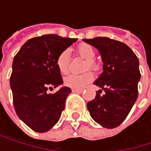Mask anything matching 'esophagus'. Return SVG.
<instances>
[{
    "label": "esophagus",
    "mask_w": 151,
    "mask_h": 151,
    "mask_svg": "<svg viewBox=\"0 0 151 151\" xmlns=\"http://www.w3.org/2000/svg\"><path fill=\"white\" fill-rule=\"evenodd\" d=\"M72 91H73V93H80L83 92L82 89H73Z\"/></svg>",
    "instance_id": "esophagus-1"
}]
</instances>
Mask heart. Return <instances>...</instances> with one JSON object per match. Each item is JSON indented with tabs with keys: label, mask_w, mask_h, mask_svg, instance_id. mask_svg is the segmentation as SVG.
Wrapping results in <instances>:
<instances>
[{
	"label": "heart",
	"mask_w": 151,
	"mask_h": 151,
	"mask_svg": "<svg viewBox=\"0 0 151 151\" xmlns=\"http://www.w3.org/2000/svg\"><path fill=\"white\" fill-rule=\"evenodd\" d=\"M78 54L86 60V70L89 68L96 70L98 69V64L93 60L95 58L96 52L93 47L88 44H80L77 47ZM57 67L58 71L65 74L69 71V64H70V53L67 50H65L59 53L57 58ZM93 79V74L90 72L83 73V74H70L65 78L64 83L66 86H69L73 89H82L87 84H89Z\"/></svg>",
	"instance_id": "1"
}]
</instances>
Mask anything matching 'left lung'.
<instances>
[{
  "mask_svg": "<svg viewBox=\"0 0 151 151\" xmlns=\"http://www.w3.org/2000/svg\"><path fill=\"white\" fill-rule=\"evenodd\" d=\"M95 47L103 62V72L94 85L103 90L101 96L87 103L91 117L106 129L118 127L128 116L138 96V82L141 78L139 60L133 50L123 43L108 37L83 39Z\"/></svg>",
  "mask_w": 151,
  "mask_h": 151,
  "instance_id": "obj_1",
  "label": "left lung"
}]
</instances>
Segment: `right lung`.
Segmentation results:
<instances>
[{"label": "right lung", "instance_id": "1", "mask_svg": "<svg viewBox=\"0 0 151 151\" xmlns=\"http://www.w3.org/2000/svg\"><path fill=\"white\" fill-rule=\"evenodd\" d=\"M76 41L58 35H44L28 40L14 58L10 88L15 110L36 132L52 129L65 109L71 88L62 86L55 93H48L47 90L63 84L57 58Z\"/></svg>", "mask_w": 151, "mask_h": 151}]
</instances>
